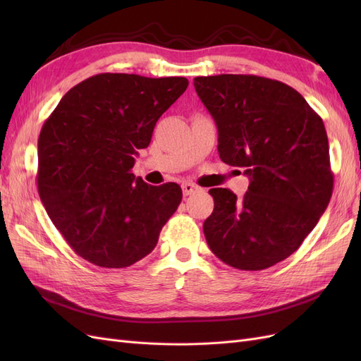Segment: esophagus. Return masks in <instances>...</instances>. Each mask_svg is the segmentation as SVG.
I'll list each match as a JSON object with an SVG mask.
<instances>
[{
  "instance_id": "1",
  "label": "esophagus",
  "mask_w": 361,
  "mask_h": 361,
  "mask_svg": "<svg viewBox=\"0 0 361 361\" xmlns=\"http://www.w3.org/2000/svg\"><path fill=\"white\" fill-rule=\"evenodd\" d=\"M199 190V187H195L194 183H191V182H185V183H182V191H183V195H191V194H194L195 191Z\"/></svg>"
}]
</instances>
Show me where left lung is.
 <instances>
[{"label":"left lung","mask_w":361,"mask_h":361,"mask_svg":"<svg viewBox=\"0 0 361 361\" xmlns=\"http://www.w3.org/2000/svg\"><path fill=\"white\" fill-rule=\"evenodd\" d=\"M194 87L215 120L221 161L245 169L250 179L241 199L227 188L209 190L207 245L233 268H269L298 250L330 203L322 118L297 90L264 76H197Z\"/></svg>","instance_id":"obj_1"}]
</instances>
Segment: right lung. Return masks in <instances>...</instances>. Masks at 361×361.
<instances>
[{
    "instance_id": "add662e5",
    "label": "right lung",
    "mask_w": 361,
    "mask_h": 361,
    "mask_svg": "<svg viewBox=\"0 0 361 361\" xmlns=\"http://www.w3.org/2000/svg\"><path fill=\"white\" fill-rule=\"evenodd\" d=\"M182 76H90L61 97L37 143L40 200L82 259L125 268L157 247L182 200L178 183L152 187L134 176L138 149L158 118L187 90Z\"/></svg>"
}]
</instances>
